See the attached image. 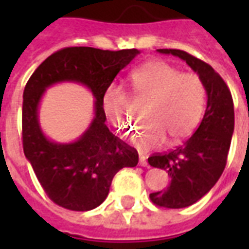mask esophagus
Instances as JSON below:
<instances>
[{"instance_id": "obj_1", "label": "esophagus", "mask_w": 249, "mask_h": 249, "mask_svg": "<svg viewBox=\"0 0 249 249\" xmlns=\"http://www.w3.org/2000/svg\"><path fill=\"white\" fill-rule=\"evenodd\" d=\"M139 164H140L141 167H148V161L145 160V157H140V160H139Z\"/></svg>"}]
</instances>
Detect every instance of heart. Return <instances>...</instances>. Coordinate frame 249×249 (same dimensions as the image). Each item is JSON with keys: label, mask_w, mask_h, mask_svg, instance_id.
<instances>
[{"label": "heart", "mask_w": 249, "mask_h": 249, "mask_svg": "<svg viewBox=\"0 0 249 249\" xmlns=\"http://www.w3.org/2000/svg\"><path fill=\"white\" fill-rule=\"evenodd\" d=\"M135 92L149 98L144 120L133 136L140 151H151L165 144H178L192 135L203 116L205 85L196 73H181L161 60L146 62L130 74ZM103 109L114 129L128 133L132 128L129 98L123 88L112 85L103 96Z\"/></svg>", "instance_id": "b5f03b06"}]
</instances>
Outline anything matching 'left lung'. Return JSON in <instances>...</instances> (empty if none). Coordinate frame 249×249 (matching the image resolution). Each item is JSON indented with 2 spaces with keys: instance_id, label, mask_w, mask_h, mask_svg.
I'll use <instances>...</instances> for the list:
<instances>
[{
  "instance_id": "left-lung-1",
  "label": "left lung",
  "mask_w": 249,
  "mask_h": 249,
  "mask_svg": "<svg viewBox=\"0 0 249 249\" xmlns=\"http://www.w3.org/2000/svg\"><path fill=\"white\" fill-rule=\"evenodd\" d=\"M157 52L187 62L203 80L208 96L196 132L176 149L148 159L152 167L167 171L171 178L167 189L149 195L152 203L164 208H185L207 195L224 171L235 128L233 100L230 88L209 64L178 49Z\"/></svg>"
}]
</instances>
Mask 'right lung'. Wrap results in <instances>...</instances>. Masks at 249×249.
Instances as JSON below:
<instances>
[{
  "instance_id": "obj_1",
  "label": "right lung",
  "mask_w": 249,
  "mask_h": 249,
  "mask_svg": "<svg viewBox=\"0 0 249 249\" xmlns=\"http://www.w3.org/2000/svg\"><path fill=\"white\" fill-rule=\"evenodd\" d=\"M140 52L103 51L71 46L57 51L42 62L26 82L22 101V146L41 187L53 203L71 211H90L107 198L114 175L136 167L139 153L114 136L105 124L103 96L114 77ZM80 82L96 98L95 119L74 143L48 141L38 124V104L53 83Z\"/></svg>"
}]
</instances>
